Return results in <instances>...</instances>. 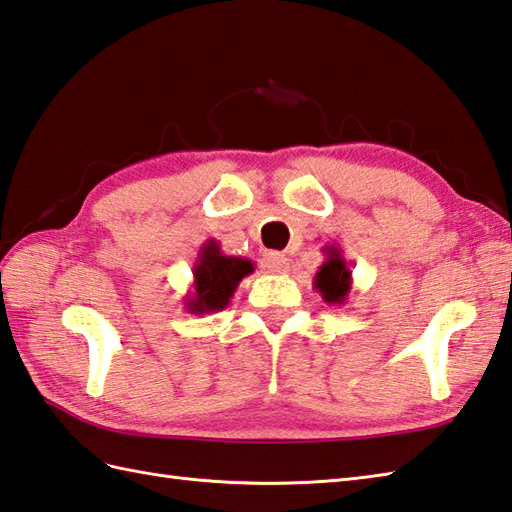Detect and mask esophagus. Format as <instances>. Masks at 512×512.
<instances>
[{
    "mask_svg": "<svg viewBox=\"0 0 512 512\" xmlns=\"http://www.w3.org/2000/svg\"><path fill=\"white\" fill-rule=\"evenodd\" d=\"M264 270L270 275H281V272L288 270V257L281 253H266L264 255Z\"/></svg>",
    "mask_w": 512,
    "mask_h": 512,
    "instance_id": "1",
    "label": "esophagus"
}]
</instances>
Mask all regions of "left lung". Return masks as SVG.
Here are the masks:
<instances>
[{
  "mask_svg": "<svg viewBox=\"0 0 512 512\" xmlns=\"http://www.w3.org/2000/svg\"><path fill=\"white\" fill-rule=\"evenodd\" d=\"M325 261L320 264L314 277V288L329 305H344L351 292V268L342 257L340 246L331 244L323 248Z\"/></svg>",
  "mask_w": 512,
  "mask_h": 512,
  "instance_id": "8db88e82",
  "label": "left lung"
}]
</instances>
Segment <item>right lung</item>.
<instances>
[{
    "label": "right lung",
    "mask_w": 512,
    "mask_h": 512,
    "mask_svg": "<svg viewBox=\"0 0 512 512\" xmlns=\"http://www.w3.org/2000/svg\"><path fill=\"white\" fill-rule=\"evenodd\" d=\"M255 270L251 259L224 255L216 240L200 246L194 264V294L187 296L189 314H209L224 310L240 281Z\"/></svg>",
    "instance_id": "1"
}]
</instances>
